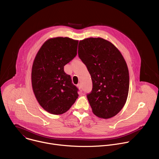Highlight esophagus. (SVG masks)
Segmentation results:
<instances>
[{
  "mask_svg": "<svg viewBox=\"0 0 159 159\" xmlns=\"http://www.w3.org/2000/svg\"><path fill=\"white\" fill-rule=\"evenodd\" d=\"M77 86H78V87H79V90H80V91H82V86H81V84H79L78 85H77Z\"/></svg>",
  "mask_w": 159,
  "mask_h": 159,
  "instance_id": "esophagus-1",
  "label": "esophagus"
}]
</instances>
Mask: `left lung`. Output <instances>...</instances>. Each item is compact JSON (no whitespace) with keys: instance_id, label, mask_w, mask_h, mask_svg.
<instances>
[{"instance_id":"8db88e82","label":"left lung","mask_w":159,"mask_h":159,"mask_svg":"<svg viewBox=\"0 0 159 159\" xmlns=\"http://www.w3.org/2000/svg\"><path fill=\"white\" fill-rule=\"evenodd\" d=\"M78 55L91 76L93 89L87 98L94 114L108 119L125 106L129 91L127 64L118 49L101 38L79 41Z\"/></svg>"}]
</instances>
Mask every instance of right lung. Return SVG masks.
I'll return each instance as SVG.
<instances>
[{
    "mask_svg": "<svg viewBox=\"0 0 159 159\" xmlns=\"http://www.w3.org/2000/svg\"><path fill=\"white\" fill-rule=\"evenodd\" d=\"M79 41L67 37L45 41L34 60L31 82L39 105L53 115L66 112L78 98L77 87L64 66L77 55Z\"/></svg>",
    "mask_w": 159,
    "mask_h": 159,
    "instance_id": "1",
    "label": "right lung"
}]
</instances>
